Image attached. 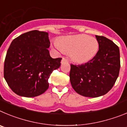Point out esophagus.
<instances>
[{
  "mask_svg": "<svg viewBox=\"0 0 127 127\" xmlns=\"http://www.w3.org/2000/svg\"><path fill=\"white\" fill-rule=\"evenodd\" d=\"M68 62V59H66L65 58H63L62 60H61V63H67Z\"/></svg>",
  "mask_w": 127,
  "mask_h": 127,
  "instance_id": "34e87169",
  "label": "esophagus"
}]
</instances>
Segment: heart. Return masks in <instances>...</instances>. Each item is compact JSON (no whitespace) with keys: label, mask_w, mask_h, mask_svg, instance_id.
<instances>
[{"label":"heart","mask_w":127,"mask_h":127,"mask_svg":"<svg viewBox=\"0 0 127 127\" xmlns=\"http://www.w3.org/2000/svg\"><path fill=\"white\" fill-rule=\"evenodd\" d=\"M55 45L63 52L70 53L72 61L78 64L86 63L92 60L99 50L96 38L85 34L63 36Z\"/></svg>","instance_id":"heart-1"}]
</instances>
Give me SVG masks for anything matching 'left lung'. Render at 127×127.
I'll return each instance as SVG.
<instances>
[{"label":"left lung","instance_id":"left-lung-1","mask_svg":"<svg viewBox=\"0 0 127 127\" xmlns=\"http://www.w3.org/2000/svg\"><path fill=\"white\" fill-rule=\"evenodd\" d=\"M99 51L89 62L71 64L70 82L75 92L83 96L97 97L108 93L116 82L120 68L119 47L103 36L95 35Z\"/></svg>","mask_w":127,"mask_h":127}]
</instances>
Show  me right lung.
I'll use <instances>...</instances> for the list:
<instances>
[{"instance_id": "obj_1", "label": "right lung", "mask_w": 127, "mask_h": 127, "mask_svg": "<svg viewBox=\"0 0 127 127\" xmlns=\"http://www.w3.org/2000/svg\"><path fill=\"white\" fill-rule=\"evenodd\" d=\"M50 44L48 33L38 30L25 33L11 42L4 61V76L17 95L33 97L47 90L50 75L59 68L62 59L51 58Z\"/></svg>"}]
</instances>
